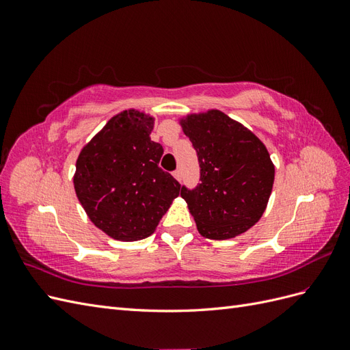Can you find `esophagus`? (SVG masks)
I'll return each mask as SVG.
<instances>
[{"instance_id":"34e87169","label":"esophagus","mask_w":350,"mask_h":350,"mask_svg":"<svg viewBox=\"0 0 350 350\" xmlns=\"http://www.w3.org/2000/svg\"><path fill=\"white\" fill-rule=\"evenodd\" d=\"M174 178L176 179L178 183H181V181H183V172L179 171V169H178V171H175V172H174Z\"/></svg>"}]
</instances>
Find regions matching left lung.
<instances>
[{
	"mask_svg": "<svg viewBox=\"0 0 350 350\" xmlns=\"http://www.w3.org/2000/svg\"><path fill=\"white\" fill-rule=\"evenodd\" d=\"M200 162V184L181 197L201 237L237 238L261 219L274 183L267 147L247 126L219 109L178 118Z\"/></svg>",
	"mask_w": 350,
	"mask_h": 350,
	"instance_id": "1",
	"label": "left lung"
}]
</instances>
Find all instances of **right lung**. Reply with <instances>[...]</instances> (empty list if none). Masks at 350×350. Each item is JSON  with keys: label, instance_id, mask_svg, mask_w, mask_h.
<instances>
[{"label": "right lung", "instance_id": "obj_1", "mask_svg": "<svg viewBox=\"0 0 350 350\" xmlns=\"http://www.w3.org/2000/svg\"><path fill=\"white\" fill-rule=\"evenodd\" d=\"M154 116L121 111L81 147L72 184L92 224L116 241L152 235L181 185L159 162L163 147L152 142Z\"/></svg>", "mask_w": 350, "mask_h": 350}]
</instances>
